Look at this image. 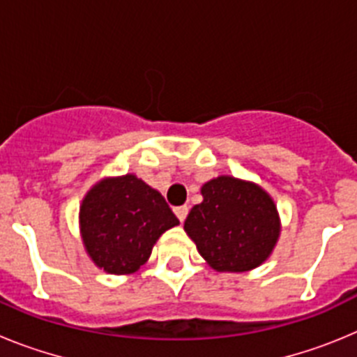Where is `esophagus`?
Returning <instances> with one entry per match:
<instances>
[{
    "mask_svg": "<svg viewBox=\"0 0 357 357\" xmlns=\"http://www.w3.org/2000/svg\"><path fill=\"white\" fill-rule=\"evenodd\" d=\"M175 214H176V218H178V220H181V222H184L185 218H188V213H189V207L188 206H181V207H175Z\"/></svg>",
    "mask_w": 357,
    "mask_h": 357,
    "instance_id": "esophagus-1",
    "label": "esophagus"
}]
</instances>
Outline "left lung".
Wrapping results in <instances>:
<instances>
[{
    "label": "left lung",
    "instance_id": "1",
    "mask_svg": "<svg viewBox=\"0 0 357 357\" xmlns=\"http://www.w3.org/2000/svg\"><path fill=\"white\" fill-rule=\"evenodd\" d=\"M184 230L216 272H248L270 257L280 234L272 197L261 185L222 175L202 185Z\"/></svg>",
    "mask_w": 357,
    "mask_h": 357
}]
</instances>
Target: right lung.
<instances>
[{
	"label": "right lung",
	"instance_id": "add662e5",
	"mask_svg": "<svg viewBox=\"0 0 357 357\" xmlns=\"http://www.w3.org/2000/svg\"><path fill=\"white\" fill-rule=\"evenodd\" d=\"M175 225L178 220L162 195L132 173L94 184L80 206L85 252L114 275L137 272L157 239Z\"/></svg>",
	"mask_w": 357,
	"mask_h": 357
}]
</instances>
